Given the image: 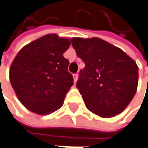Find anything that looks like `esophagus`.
I'll list each match as a JSON object with an SVG mask.
<instances>
[{"label":"esophagus","mask_w":148,"mask_h":148,"mask_svg":"<svg viewBox=\"0 0 148 148\" xmlns=\"http://www.w3.org/2000/svg\"><path fill=\"white\" fill-rule=\"evenodd\" d=\"M73 78H74V83L77 82V80H78V74H74V75H73Z\"/></svg>","instance_id":"1"}]
</instances>
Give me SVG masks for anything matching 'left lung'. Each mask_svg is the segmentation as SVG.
<instances>
[{"label": "left lung", "mask_w": 148, "mask_h": 148, "mask_svg": "<svg viewBox=\"0 0 148 148\" xmlns=\"http://www.w3.org/2000/svg\"><path fill=\"white\" fill-rule=\"evenodd\" d=\"M71 41L76 54L85 64L76 84L85 106L100 117L121 113L136 92V63L121 48L99 38Z\"/></svg>", "instance_id": "obj_1"}]
</instances>
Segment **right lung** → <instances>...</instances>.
<instances>
[{
	"instance_id": "right-lung-1",
	"label": "right lung",
	"mask_w": 148,
	"mask_h": 148,
	"mask_svg": "<svg viewBox=\"0 0 148 148\" xmlns=\"http://www.w3.org/2000/svg\"><path fill=\"white\" fill-rule=\"evenodd\" d=\"M71 39L47 34L27 44L12 61L9 78L18 100L31 111L48 115L59 109L74 84L64 53Z\"/></svg>"
}]
</instances>
